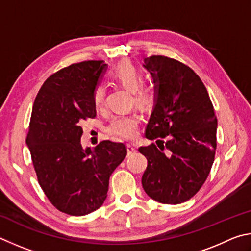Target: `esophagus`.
Listing matches in <instances>:
<instances>
[{
    "mask_svg": "<svg viewBox=\"0 0 251 251\" xmlns=\"http://www.w3.org/2000/svg\"><path fill=\"white\" fill-rule=\"evenodd\" d=\"M126 150H128L129 154H131V153H134L135 151H137V148H135L134 144L128 143V144H126Z\"/></svg>",
    "mask_w": 251,
    "mask_h": 251,
    "instance_id": "obj_1",
    "label": "esophagus"
}]
</instances>
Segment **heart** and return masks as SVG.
<instances>
[{
  "label": "heart",
  "mask_w": 251,
  "mask_h": 251,
  "mask_svg": "<svg viewBox=\"0 0 251 251\" xmlns=\"http://www.w3.org/2000/svg\"><path fill=\"white\" fill-rule=\"evenodd\" d=\"M111 77L118 83L129 91H132L134 103L139 107H148L151 103V95L149 90L143 89L142 74L130 61H121L111 69ZM105 90L103 86H97L94 91V103L97 109L103 105ZM140 117L137 113H126L114 116L110 121L107 131L116 138L131 139L137 134Z\"/></svg>",
  "instance_id": "heart-1"
}]
</instances>
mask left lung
Segmentation results:
<instances>
[{"instance_id":"8db88e82","label":"left lung","mask_w":251,"mask_h":251,"mask_svg":"<svg viewBox=\"0 0 251 251\" xmlns=\"http://www.w3.org/2000/svg\"><path fill=\"white\" fill-rule=\"evenodd\" d=\"M154 82V107L141 147L144 192L162 204H181L203 186L214 163L217 119L207 89L188 66L165 56L144 59Z\"/></svg>"}]
</instances>
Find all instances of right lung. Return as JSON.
<instances>
[{
    "label": "right lung",
    "mask_w": 251,
    "mask_h": 251,
    "mask_svg": "<svg viewBox=\"0 0 251 251\" xmlns=\"http://www.w3.org/2000/svg\"><path fill=\"white\" fill-rule=\"evenodd\" d=\"M107 70L102 60L73 64L52 74L35 98L26 144L42 190L72 216L98 209L110 175L125 160L123 143L109 140L83 149L81 123L96 117L94 91Z\"/></svg>",
    "instance_id": "obj_1"
}]
</instances>
